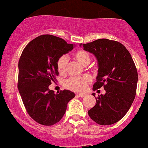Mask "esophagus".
<instances>
[{
  "mask_svg": "<svg viewBox=\"0 0 148 148\" xmlns=\"http://www.w3.org/2000/svg\"><path fill=\"white\" fill-rule=\"evenodd\" d=\"M76 95L78 96V97H84L86 95L85 94H82V93H79V94H77Z\"/></svg>",
  "mask_w": 148,
  "mask_h": 148,
  "instance_id": "1",
  "label": "esophagus"
}]
</instances>
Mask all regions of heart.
<instances>
[{"label": "heart", "mask_w": 148, "mask_h": 148, "mask_svg": "<svg viewBox=\"0 0 148 148\" xmlns=\"http://www.w3.org/2000/svg\"><path fill=\"white\" fill-rule=\"evenodd\" d=\"M74 58L82 66H87L90 61V56L87 51L80 50L74 53ZM68 58L66 55L61 56L57 61L56 66L60 74H64L66 70ZM91 81V77L89 75H84L79 77H71L64 83L66 88L76 92L84 91L87 84Z\"/></svg>", "instance_id": "b5f03b06"}]
</instances>
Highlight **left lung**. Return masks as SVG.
<instances>
[{
	"mask_svg": "<svg viewBox=\"0 0 148 148\" xmlns=\"http://www.w3.org/2000/svg\"><path fill=\"white\" fill-rule=\"evenodd\" d=\"M82 46L96 57L98 64L93 90L103 87L106 90V94L95 97L96 104L88 110L89 116L100 125L116 123L126 115L135 97L138 74L131 54L121 43L108 39Z\"/></svg>",
	"mask_w": 148,
	"mask_h": 148,
	"instance_id": "1",
	"label": "left lung"
}]
</instances>
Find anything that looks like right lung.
<instances>
[{
	"label": "right lung",
	"mask_w": 148,
	"mask_h": 148,
	"mask_svg": "<svg viewBox=\"0 0 148 148\" xmlns=\"http://www.w3.org/2000/svg\"><path fill=\"white\" fill-rule=\"evenodd\" d=\"M74 48L62 38L43 34L29 42L22 51L18 61V91L29 116L42 125L58 123L75 97L68 90L55 94L48 88L58 75L59 57Z\"/></svg>",
	"instance_id": "add662e5"
}]
</instances>
